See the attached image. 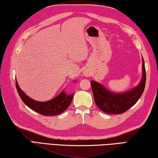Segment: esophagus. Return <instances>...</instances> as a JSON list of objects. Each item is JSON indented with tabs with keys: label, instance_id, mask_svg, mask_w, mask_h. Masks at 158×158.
Instances as JSON below:
<instances>
[{
	"label": "esophagus",
	"instance_id": "obj_1",
	"mask_svg": "<svg viewBox=\"0 0 158 158\" xmlns=\"http://www.w3.org/2000/svg\"><path fill=\"white\" fill-rule=\"evenodd\" d=\"M84 75H85V76H88V73H87V72H85V73H84Z\"/></svg>",
	"mask_w": 158,
	"mask_h": 158
}]
</instances>
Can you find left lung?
Segmentation results:
<instances>
[{"mask_svg": "<svg viewBox=\"0 0 158 158\" xmlns=\"http://www.w3.org/2000/svg\"><path fill=\"white\" fill-rule=\"evenodd\" d=\"M142 71V77L139 84L124 93L112 92L99 82L94 81L90 82L94 102L99 109L108 114H122L133 106L140 99L146 85V69L143 57Z\"/></svg>", "mask_w": 158, "mask_h": 158, "instance_id": "8db88e82", "label": "left lung"}]
</instances>
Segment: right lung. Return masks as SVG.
Listing matches in <instances>:
<instances>
[{
  "label": "right lung",
  "mask_w": 158,
  "mask_h": 158,
  "mask_svg": "<svg viewBox=\"0 0 158 158\" xmlns=\"http://www.w3.org/2000/svg\"><path fill=\"white\" fill-rule=\"evenodd\" d=\"M16 87L21 99L31 109L45 116L56 115L67 109L73 99V94H66L63 90L57 97L48 102H37L27 96L21 89L16 80Z\"/></svg>",
  "instance_id": "add662e5"
}]
</instances>
